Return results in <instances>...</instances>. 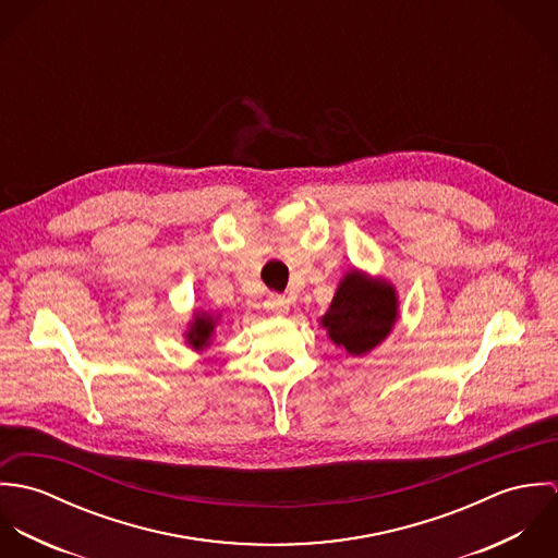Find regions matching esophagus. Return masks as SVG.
<instances>
[{"mask_svg": "<svg viewBox=\"0 0 558 558\" xmlns=\"http://www.w3.org/2000/svg\"><path fill=\"white\" fill-rule=\"evenodd\" d=\"M266 312H270L275 316H286L290 312V301L286 296H270L266 301Z\"/></svg>", "mask_w": 558, "mask_h": 558, "instance_id": "34e87169", "label": "esophagus"}]
</instances>
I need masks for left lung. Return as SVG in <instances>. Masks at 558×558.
<instances>
[{
  "label": "left lung",
  "instance_id": "obj_1",
  "mask_svg": "<svg viewBox=\"0 0 558 558\" xmlns=\"http://www.w3.org/2000/svg\"><path fill=\"white\" fill-rule=\"evenodd\" d=\"M398 319L396 286L383 277L352 268L341 277L319 326L345 354L365 356L393 332Z\"/></svg>",
  "mask_w": 558,
  "mask_h": 558
}]
</instances>
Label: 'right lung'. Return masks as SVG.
I'll use <instances>...</instances> for the list:
<instances>
[{"mask_svg":"<svg viewBox=\"0 0 558 558\" xmlns=\"http://www.w3.org/2000/svg\"><path fill=\"white\" fill-rule=\"evenodd\" d=\"M221 314H213V312H204V310H195L193 318L189 319L186 330H184V341L191 350L195 352H204L206 348H210L213 337L217 332Z\"/></svg>","mask_w":558,"mask_h":558,"instance_id":"1","label":"right lung"}]
</instances>
